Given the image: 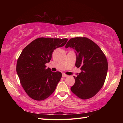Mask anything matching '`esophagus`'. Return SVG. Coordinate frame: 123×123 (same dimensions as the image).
<instances>
[{
  "mask_svg": "<svg viewBox=\"0 0 123 123\" xmlns=\"http://www.w3.org/2000/svg\"><path fill=\"white\" fill-rule=\"evenodd\" d=\"M68 75H66L65 74H62V77H63V78H66V77H68Z\"/></svg>",
  "mask_w": 123,
  "mask_h": 123,
  "instance_id": "34e87169",
  "label": "esophagus"
}]
</instances>
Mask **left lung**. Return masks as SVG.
<instances>
[{
	"label": "left lung",
	"instance_id": "obj_1",
	"mask_svg": "<svg viewBox=\"0 0 123 123\" xmlns=\"http://www.w3.org/2000/svg\"><path fill=\"white\" fill-rule=\"evenodd\" d=\"M72 48L76 54V67L81 70L74 76L75 84L70 89L82 99H87L97 94L105 82L108 70L105 54L97 44L86 37L70 39L65 48Z\"/></svg>",
	"mask_w": 123,
	"mask_h": 123
}]
</instances>
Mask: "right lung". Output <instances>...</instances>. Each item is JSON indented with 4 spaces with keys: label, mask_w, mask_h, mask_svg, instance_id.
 Segmentation results:
<instances>
[{
    "label": "right lung",
    "mask_w": 123,
    "mask_h": 123,
    "mask_svg": "<svg viewBox=\"0 0 123 123\" xmlns=\"http://www.w3.org/2000/svg\"><path fill=\"white\" fill-rule=\"evenodd\" d=\"M67 38L41 37L31 42L23 50L17 60L16 71L23 88L31 98L43 100L55 90L62 77L60 72L46 69L52 54L66 44Z\"/></svg>",
    "instance_id": "add662e5"
}]
</instances>
